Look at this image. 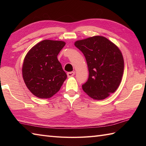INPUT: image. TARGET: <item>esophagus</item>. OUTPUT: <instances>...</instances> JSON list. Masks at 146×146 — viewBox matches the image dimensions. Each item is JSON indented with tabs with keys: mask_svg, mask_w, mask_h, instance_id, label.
I'll return each mask as SVG.
<instances>
[{
	"mask_svg": "<svg viewBox=\"0 0 146 146\" xmlns=\"http://www.w3.org/2000/svg\"><path fill=\"white\" fill-rule=\"evenodd\" d=\"M75 71H72V72H68L67 73V76H68V77H71V76L75 75Z\"/></svg>",
	"mask_w": 146,
	"mask_h": 146,
	"instance_id": "34e87169",
	"label": "esophagus"
}]
</instances>
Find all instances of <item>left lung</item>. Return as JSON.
Segmentation results:
<instances>
[{"instance_id": "left-lung-1", "label": "left lung", "mask_w": 146, "mask_h": 146, "mask_svg": "<svg viewBox=\"0 0 146 146\" xmlns=\"http://www.w3.org/2000/svg\"><path fill=\"white\" fill-rule=\"evenodd\" d=\"M75 46L84 54L89 71L83 90L94 100L106 98L117 90L123 76L124 61L119 48L107 38L95 36L78 40Z\"/></svg>"}]
</instances>
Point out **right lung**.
<instances>
[{
  "mask_svg": "<svg viewBox=\"0 0 146 146\" xmlns=\"http://www.w3.org/2000/svg\"><path fill=\"white\" fill-rule=\"evenodd\" d=\"M66 43L43 40L27 52L22 73L29 90L39 98H49L60 90L67 78L57 56Z\"/></svg>",
  "mask_w": 146,
  "mask_h": 146,
  "instance_id": "1",
  "label": "right lung"
}]
</instances>
